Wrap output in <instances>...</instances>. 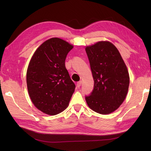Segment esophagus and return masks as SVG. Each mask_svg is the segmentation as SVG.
<instances>
[{
    "label": "esophagus",
    "instance_id": "obj_1",
    "mask_svg": "<svg viewBox=\"0 0 151 151\" xmlns=\"http://www.w3.org/2000/svg\"><path fill=\"white\" fill-rule=\"evenodd\" d=\"M82 84V81H79L78 82V83H77V88H79V87H81Z\"/></svg>",
    "mask_w": 151,
    "mask_h": 151
}]
</instances>
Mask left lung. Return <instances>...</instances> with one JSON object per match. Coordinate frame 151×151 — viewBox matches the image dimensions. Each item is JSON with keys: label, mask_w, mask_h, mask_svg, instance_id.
<instances>
[{"label": "left lung", "mask_w": 151, "mask_h": 151, "mask_svg": "<svg viewBox=\"0 0 151 151\" xmlns=\"http://www.w3.org/2000/svg\"><path fill=\"white\" fill-rule=\"evenodd\" d=\"M85 50L94 81L86 103L94 111L108 115L124 101L130 83L129 71L118 50L108 41L98 42Z\"/></svg>", "instance_id": "obj_1"}]
</instances>
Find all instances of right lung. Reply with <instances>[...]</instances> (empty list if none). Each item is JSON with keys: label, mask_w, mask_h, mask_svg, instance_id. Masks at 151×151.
<instances>
[{"label": "right lung", "mask_w": 151, "mask_h": 151, "mask_svg": "<svg viewBox=\"0 0 151 151\" xmlns=\"http://www.w3.org/2000/svg\"><path fill=\"white\" fill-rule=\"evenodd\" d=\"M74 46L59 38L44 42L36 50L26 72L28 94L35 106L49 115L68 107L76 86L65 65Z\"/></svg>", "instance_id": "add662e5"}]
</instances>
